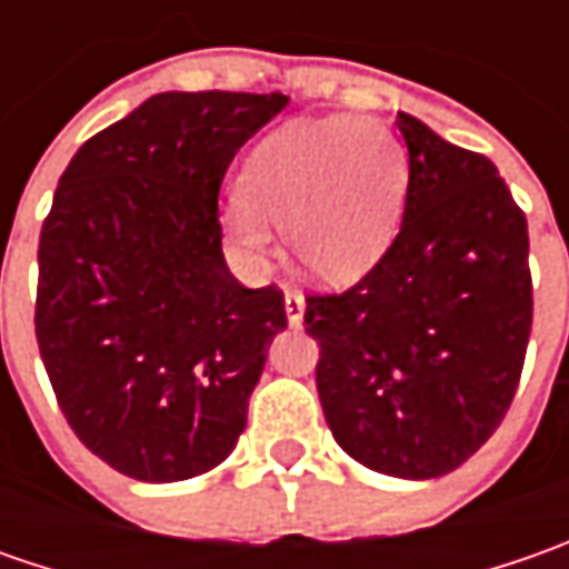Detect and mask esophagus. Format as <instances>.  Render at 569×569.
<instances>
[{
	"label": "esophagus",
	"instance_id": "1",
	"mask_svg": "<svg viewBox=\"0 0 569 569\" xmlns=\"http://www.w3.org/2000/svg\"><path fill=\"white\" fill-rule=\"evenodd\" d=\"M303 307H307L303 295H297V291H288V295H284V313H288V322H291V326H300V322H303Z\"/></svg>",
	"mask_w": 569,
	"mask_h": 569
}]
</instances>
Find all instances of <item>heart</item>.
<instances>
[{"label": "heart", "instance_id": "1", "mask_svg": "<svg viewBox=\"0 0 569 569\" xmlns=\"http://www.w3.org/2000/svg\"><path fill=\"white\" fill-rule=\"evenodd\" d=\"M402 187V148L380 122H291L252 151L243 196L230 199L224 221L256 256L272 250V221L303 272L345 284L389 250Z\"/></svg>", "mask_w": 569, "mask_h": 569}]
</instances>
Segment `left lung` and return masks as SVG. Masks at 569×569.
Masks as SVG:
<instances>
[{
    "mask_svg": "<svg viewBox=\"0 0 569 569\" xmlns=\"http://www.w3.org/2000/svg\"><path fill=\"white\" fill-rule=\"evenodd\" d=\"M402 228L339 295L307 297L326 425L361 466L440 478L488 443L532 332L529 228L497 167L399 113Z\"/></svg>",
    "mask_w": 569,
    "mask_h": 569,
    "instance_id": "1",
    "label": "left lung"
}]
</instances>
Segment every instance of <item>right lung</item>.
<instances>
[{"instance_id": "obj_1", "label": "right lung", "mask_w": 569, "mask_h": 569, "mask_svg": "<svg viewBox=\"0 0 569 569\" xmlns=\"http://www.w3.org/2000/svg\"><path fill=\"white\" fill-rule=\"evenodd\" d=\"M284 94L164 91L81 144L37 250L33 332L76 437L136 481L224 462L284 295L243 288L221 252L218 192Z\"/></svg>"}]
</instances>
